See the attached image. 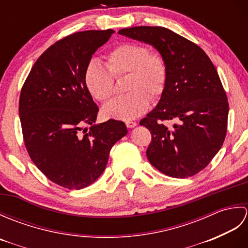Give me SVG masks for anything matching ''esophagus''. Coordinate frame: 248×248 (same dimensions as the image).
<instances>
[{
	"label": "esophagus",
	"instance_id": "obj_1",
	"mask_svg": "<svg viewBox=\"0 0 248 248\" xmlns=\"http://www.w3.org/2000/svg\"><path fill=\"white\" fill-rule=\"evenodd\" d=\"M136 124H136L135 121H130V120L127 121V123H125V125H127L128 128H134Z\"/></svg>",
	"mask_w": 248,
	"mask_h": 248
}]
</instances>
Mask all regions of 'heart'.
I'll use <instances>...</instances> for the list:
<instances>
[{"instance_id":"heart-1","label":"heart","mask_w":248,"mask_h":248,"mask_svg":"<svg viewBox=\"0 0 248 248\" xmlns=\"http://www.w3.org/2000/svg\"><path fill=\"white\" fill-rule=\"evenodd\" d=\"M105 67L91 62L84 72V84L91 96L105 102L114 93V78L127 76L123 97L116 98L102 108L104 117L132 120L147 112L150 98H160L165 91L168 67L160 52L136 43H123L105 55Z\"/></svg>"}]
</instances>
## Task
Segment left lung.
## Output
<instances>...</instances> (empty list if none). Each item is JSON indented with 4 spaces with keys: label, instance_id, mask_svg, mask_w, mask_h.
Here are the masks:
<instances>
[{
    "label": "left lung",
    "instance_id": "obj_1",
    "mask_svg": "<svg viewBox=\"0 0 248 248\" xmlns=\"http://www.w3.org/2000/svg\"><path fill=\"white\" fill-rule=\"evenodd\" d=\"M119 34L154 46L168 67L165 91L140 121L152 139L146 151L157 170L173 178L196 175L222 148L229 104L218 73L196 44L162 26H134ZM175 124L167 127L165 121Z\"/></svg>",
    "mask_w": 248,
    "mask_h": 248
}]
</instances>
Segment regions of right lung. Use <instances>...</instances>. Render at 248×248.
<instances>
[{"mask_svg":"<svg viewBox=\"0 0 248 248\" xmlns=\"http://www.w3.org/2000/svg\"><path fill=\"white\" fill-rule=\"evenodd\" d=\"M113 33L77 31L56 41L36 61L21 89L26 150L49 180L65 188L81 189L96 181L114 144L128 133L119 120L94 124L99 108L84 84L93 54Z\"/></svg>","mask_w":248,"mask_h":248,"instance_id":"right-lung-1","label":"right lung"}]
</instances>
